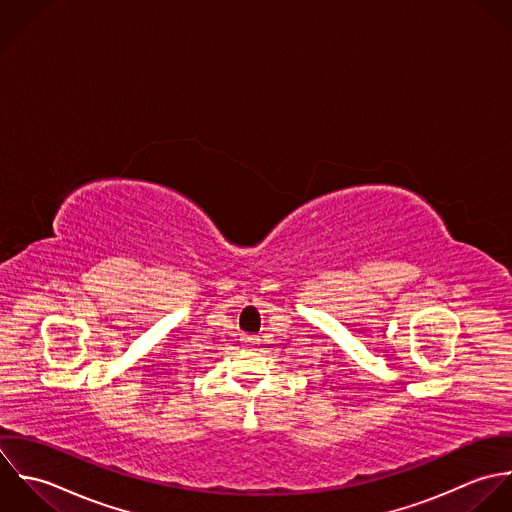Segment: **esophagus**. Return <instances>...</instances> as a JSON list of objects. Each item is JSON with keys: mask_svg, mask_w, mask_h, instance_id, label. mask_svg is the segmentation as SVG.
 Returning a JSON list of instances; mask_svg holds the SVG:
<instances>
[{"mask_svg": "<svg viewBox=\"0 0 512 512\" xmlns=\"http://www.w3.org/2000/svg\"><path fill=\"white\" fill-rule=\"evenodd\" d=\"M243 342H245V346H249V348H255V346L259 344V340H257L255 336H247Z\"/></svg>", "mask_w": 512, "mask_h": 512, "instance_id": "1", "label": "esophagus"}]
</instances>
